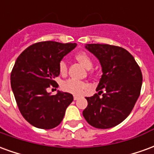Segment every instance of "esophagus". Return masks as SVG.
Listing matches in <instances>:
<instances>
[{
  "label": "esophagus",
  "mask_w": 154,
  "mask_h": 154,
  "mask_svg": "<svg viewBox=\"0 0 154 154\" xmlns=\"http://www.w3.org/2000/svg\"><path fill=\"white\" fill-rule=\"evenodd\" d=\"M78 98H79V97H77V96H74V97H73L74 100H77V99H78Z\"/></svg>",
  "instance_id": "obj_1"
}]
</instances>
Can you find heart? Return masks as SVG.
Instances as JSON below:
<instances>
[{"label": "heart", "instance_id": "heart-1", "mask_svg": "<svg viewBox=\"0 0 154 154\" xmlns=\"http://www.w3.org/2000/svg\"><path fill=\"white\" fill-rule=\"evenodd\" d=\"M75 58L77 59L82 65L87 69H91L93 65V61L91 57L86 53V52H80L75 55ZM58 70L61 75H66L67 72V65L64 61H61L58 64ZM62 89L65 92L72 94L75 96H80L84 93V91L88 89L89 85L82 82V81L77 80L73 78L67 79V81L62 83Z\"/></svg>", "mask_w": 154, "mask_h": 154}]
</instances>
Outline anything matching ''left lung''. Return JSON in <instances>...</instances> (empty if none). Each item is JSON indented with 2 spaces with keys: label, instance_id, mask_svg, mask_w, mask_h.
<instances>
[{
  "label": "left lung",
  "instance_id": "8db88e82",
  "mask_svg": "<svg viewBox=\"0 0 154 154\" xmlns=\"http://www.w3.org/2000/svg\"><path fill=\"white\" fill-rule=\"evenodd\" d=\"M85 47L99 59L103 74L97 88L100 91L86 97L88 105L82 115L95 128L110 129L124 121L132 111L140 95L142 72L134 57L123 48L100 44ZM100 92L103 94L101 97Z\"/></svg>",
  "mask_w": 154,
  "mask_h": 154
}]
</instances>
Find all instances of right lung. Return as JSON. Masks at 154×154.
I'll return each instance as SVG.
<instances>
[{"label":"right lung","instance_id":"add662e5","mask_svg":"<svg viewBox=\"0 0 154 154\" xmlns=\"http://www.w3.org/2000/svg\"><path fill=\"white\" fill-rule=\"evenodd\" d=\"M77 44L43 41L34 44L17 57L11 73V84L20 113L36 128L50 129L63 119L72 95L58 91L47 92L60 72L58 64ZM58 86V85H57Z\"/></svg>","mask_w":154,"mask_h":154}]
</instances>
